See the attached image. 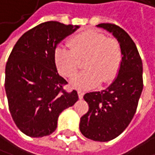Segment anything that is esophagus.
<instances>
[{"label":"esophagus","instance_id":"34e87169","mask_svg":"<svg viewBox=\"0 0 155 155\" xmlns=\"http://www.w3.org/2000/svg\"><path fill=\"white\" fill-rule=\"evenodd\" d=\"M84 93L81 90L78 91V96H79V99H83L84 98Z\"/></svg>","mask_w":155,"mask_h":155}]
</instances>
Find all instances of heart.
Returning <instances> with one entry per match:
<instances>
[{"label": "heart", "mask_w": 155, "mask_h": 155, "mask_svg": "<svg viewBox=\"0 0 155 155\" xmlns=\"http://www.w3.org/2000/svg\"><path fill=\"white\" fill-rule=\"evenodd\" d=\"M68 45L70 48L56 47L54 61L61 75L72 78L80 69V61L84 60L85 71L71 80L72 86L89 89L115 79L123 61V51L117 40L107 38L96 30H85L71 36Z\"/></svg>", "instance_id": "obj_1"}]
</instances>
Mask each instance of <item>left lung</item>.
I'll list each match as a JSON object with an SVG mask.
<instances>
[{
	"mask_svg": "<svg viewBox=\"0 0 155 155\" xmlns=\"http://www.w3.org/2000/svg\"><path fill=\"white\" fill-rule=\"evenodd\" d=\"M117 39L123 51V61L113 84L101 92L85 94L88 112L81 117L80 131L88 139L108 142L119 136L129 125L137 109L143 91V62L135 43L121 27L101 23Z\"/></svg>",
	"mask_w": 155,
	"mask_h": 155,
	"instance_id": "8db88e82",
	"label": "left lung"
}]
</instances>
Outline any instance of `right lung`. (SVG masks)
I'll return each mask as SVG.
<instances>
[{"label": "right lung", "mask_w": 155, "mask_h": 155, "mask_svg": "<svg viewBox=\"0 0 155 155\" xmlns=\"http://www.w3.org/2000/svg\"><path fill=\"white\" fill-rule=\"evenodd\" d=\"M78 25L42 22L26 31L14 45L5 68V92L12 117L30 137H43L57 128L60 114L72 106L77 92H66L58 73L54 50Z\"/></svg>", "instance_id": "obj_1"}]
</instances>
